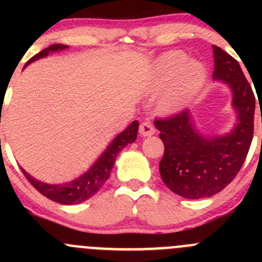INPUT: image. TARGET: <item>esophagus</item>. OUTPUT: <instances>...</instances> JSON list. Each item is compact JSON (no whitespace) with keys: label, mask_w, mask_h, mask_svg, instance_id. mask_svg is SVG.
<instances>
[{"label":"esophagus","mask_w":262,"mask_h":262,"mask_svg":"<svg viewBox=\"0 0 262 262\" xmlns=\"http://www.w3.org/2000/svg\"><path fill=\"white\" fill-rule=\"evenodd\" d=\"M155 133L156 129L153 128V125L149 121H144V123H142L141 125H139V134H141L142 137H149L153 136Z\"/></svg>","instance_id":"1"}]
</instances>
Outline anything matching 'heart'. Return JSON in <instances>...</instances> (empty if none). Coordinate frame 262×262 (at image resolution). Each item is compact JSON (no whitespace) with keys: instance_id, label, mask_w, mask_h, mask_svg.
I'll return each instance as SVG.
<instances>
[{"instance_id":"heart-1","label":"heart","mask_w":262,"mask_h":262,"mask_svg":"<svg viewBox=\"0 0 262 262\" xmlns=\"http://www.w3.org/2000/svg\"><path fill=\"white\" fill-rule=\"evenodd\" d=\"M207 77V68L203 63L187 60L186 54L173 50L155 60L148 86L150 91H161L170 86L161 99L158 109L163 114H173L184 109L199 94Z\"/></svg>"}]
</instances>
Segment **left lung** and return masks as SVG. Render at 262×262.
Returning a JSON list of instances; mask_svg holds the SVG:
<instances>
[{
  "label": "left lung",
  "mask_w": 262,
  "mask_h": 262,
  "mask_svg": "<svg viewBox=\"0 0 262 262\" xmlns=\"http://www.w3.org/2000/svg\"><path fill=\"white\" fill-rule=\"evenodd\" d=\"M213 81L228 86L236 123L226 134H204L196 128L192 110L156 120L165 155L160 173L166 186L186 199H203L222 191L244 165L253 137L255 95L238 62L213 46Z\"/></svg>",
  "instance_id": "8db88e82"
}]
</instances>
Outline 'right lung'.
I'll use <instances>...</instances> for the list:
<instances>
[{
  "instance_id": "right-lung-1",
  "label": "right lung",
  "mask_w": 262,
  "mask_h": 262,
  "mask_svg": "<svg viewBox=\"0 0 262 262\" xmlns=\"http://www.w3.org/2000/svg\"><path fill=\"white\" fill-rule=\"evenodd\" d=\"M67 48L68 46H64V44H52L48 48H46L44 50H41L40 53L34 55V57L26 63L25 67L28 64H30V63L35 62V60L46 58L47 55L50 54V53L60 52V50H64ZM138 128L139 123L137 120H134L128 128L124 129L121 133H119L118 136L110 142L109 146H107L106 149L100 155V157L95 161L94 165H92L86 172L82 173V175L78 176L77 179H75V180L63 182V184H48V182L40 181L38 180V179L33 178V176H31L30 173L26 172L23 167L20 168L21 171H23L24 175H25V178L29 180V182H30L40 194H43L44 196H47L48 199L64 205L80 204V203L90 199L92 195L96 194V192L101 189L102 185L106 182V180L110 176V172H112L113 166H114L119 152H120L124 147L133 143V142L136 141Z\"/></svg>"
}]
</instances>
